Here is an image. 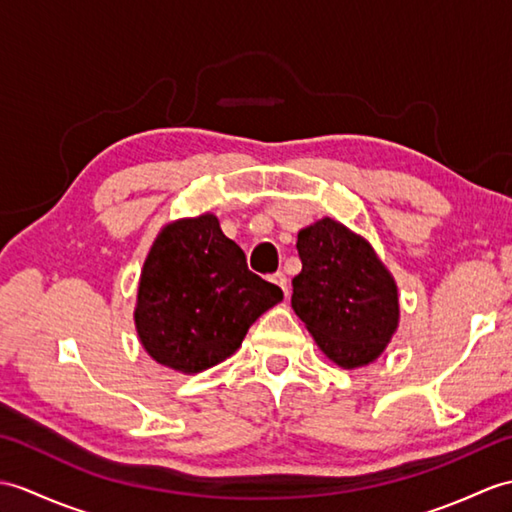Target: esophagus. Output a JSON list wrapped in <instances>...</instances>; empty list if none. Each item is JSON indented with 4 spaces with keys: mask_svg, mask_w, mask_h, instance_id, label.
<instances>
[{
    "mask_svg": "<svg viewBox=\"0 0 512 512\" xmlns=\"http://www.w3.org/2000/svg\"><path fill=\"white\" fill-rule=\"evenodd\" d=\"M272 283H277L279 288L285 292V296H288V277H285L283 272H277V275H272Z\"/></svg>",
    "mask_w": 512,
    "mask_h": 512,
    "instance_id": "esophagus-1",
    "label": "esophagus"
}]
</instances>
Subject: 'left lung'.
I'll return each mask as SVG.
<instances>
[{
    "mask_svg": "<svg viewBox=\"0 0 512 512\" xmlns=\"http://www.w3.org/2000/svg\"><path fill=\"white\" fill-rule=\"evenodd\" d=\"M301 272L292 279V310L318 349L340 368L375 362L399 327V288L371 242L334 218L296 237Z\"/></svg>",
    "mask_w": 512,
    "mask_h": 512,
    "instance_id": "obj_1",
    "label": "left lung"
}]
</instances>
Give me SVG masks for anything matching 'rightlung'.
I'll return each instance as SVG.
<instances>
[{"label":"right lung","instance_id":"right-lung-1","mask_svg":"<svg viewBox=\"0 0 512 512\" xmlns=\"http://www.w3.org/2000/svg\"><path fill=\"white\" fill-rule=\"evenodd\" d=\"M283 292L248 270L213 213L178 218L154 237L141 268L135 329L150 358L196 375L242 347L246 331Z\"/></svg>","mask_w":512,"mask_h":512}]
</instances>
